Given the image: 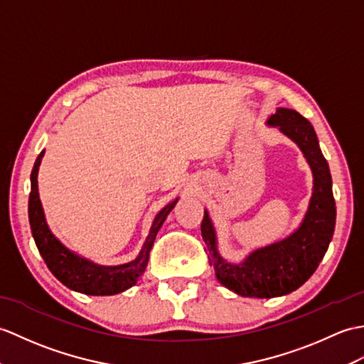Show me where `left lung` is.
Here are the masks:
<instances>
[{
	"label": "left lung",
	"mask_w": 364,
	"mask_h": 364,
	"mask_svg": "<svg viewBox=\"0 0 364 364\" xmlns=\"http://www.w3.org/2000/svg\"><path fill=\"white\" fill-rule=\"evenodd\" d=\"M267 125L276 127L301 149L314 175V192L296 230L282 240L251 251L239 264L228 262L220 255L214 223L205 209L201 235L209 264L214 267L218 282L243 298H276L298 290L315 273L335 231L332 176L314 125L290 108H277Z\"/></svg>",
	"instance_id": "obj_1"
}]
</instances>
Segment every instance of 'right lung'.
Masks as SVG:
<instances>
[{"label": "right lung", "instance_id": "obj_1", "mask_svg": "<svg viewBox=\"0 0 364 364\" xmlns=\"http://www.w3.org/2000/svg\"><path fill=\"white\" fill-rule=\"evenodd\" d=\"M45 156V150L37 156L31 173V193H29V223L32 237L36 240L37 248L43 257L45 264L50 269L58 281L68 289L79 291L83 294H92V296H109L117 294L138 282L141 274L146 272L150 250L154 247L159 228L166 222L167 215L175 208L178 198L166 205L155 215L151 222L150 231L146 242L136 259L127 262L122 265H99L95 262L75 255L74 251L68 250L65 245L58 240L46 223L45 210L41 206L38 196V167L41 158Z\"/></svg>", "mask_w": 364, "mask_h": 364}]
</instances>
